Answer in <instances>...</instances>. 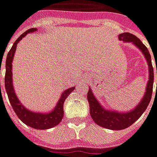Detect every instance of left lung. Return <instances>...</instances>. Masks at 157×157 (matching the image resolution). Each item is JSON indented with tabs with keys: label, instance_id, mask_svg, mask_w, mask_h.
I'll return each instance as SVG.
<instances>
[{
	"label": "left lung",
	"instance_id": "1",
	"mask_svg": "<svg viewBox=\"0 0 157 157\" xmlns=\"http://www.w3.org/2000/svg\"><path fill=\"white\" fill-rule=\"evenodd\" d=\"M118 39L123 40L125 43H132L142 52L147 61L149 66V81L146 85L145 92L141 101L135 106L134 109L127 112L119 113L115 110L106 109L99 103L98 100L93 95L92 89L89 88L87 92V100L90 106V114L97 124L101 127L113 129V130H121L128 128L132 125L143 114L145 109H147L149 103L151 102L154 82V71L152 67L151 57L150 52L145 47V44L140 39L132 33H124L118 35ZM157 74V68H156ZM157 87V83H156Z\"/></svg>",
	"mask_w": 157,
	"mask_h": 157
}]
</instances>
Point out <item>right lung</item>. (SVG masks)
<instances>
[{
    "label": "right lung",
    "instance_id": "obj_1",
    "mask_svg": "<svg viewBox=\"0 0 157 157\" xmlns=\"http://www.w3.org/2000/svg\"><path fill=\"white\" fill-rule=\"evenodd\" d=\"M37 31V29H29L28 31L23 33L22 35L17 39L15 43L12 45V48L7 54L6 60V75H5V88L8 96L9 101L12 105V109L16 113L17 116L20 118V120L22 121L25 124H27L31 128H36V129H48V128H53L56 125H58L63 118L64 116V102L65 100L67 98L71 92L75 90V87H71L65 90L62 93L60 98L58 101V103L56 104L55 109L52 111L47 113H36L30 111L29 109H27L20 102L19 99L16 95L15 90L13 88L12 85V61L13 57L17 48V44L19 41H21L22 38H24L28 33ZM1 71V68H0ZM1 73V71H0ZM1 89V83H0Z\"/></svg>",
    "mask_w": 157,
    "mask_h": 157
}]
</instances>
